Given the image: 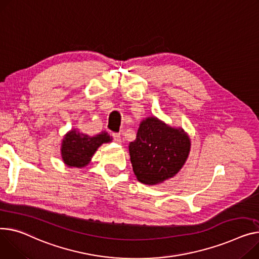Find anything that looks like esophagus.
I'll list each match as a JSON object with an SVG mask.
<instances>
[{
    "mask_svg": "<svg viewBox=\"0 0 259 259\" xmlns=\"http://www.w3.org/2000/svg\"><path fill=\"white\" fill-rule=\"evenodd\" d=\"M112 139H113V141H114L115 143H117V144L122 143V140H120V134H119V133H113V134H112Z\"/></svg>",
    "mask_w": 259,
    "mask_h": 259,
    "instance_id": "obj_1",
    "label": "esophagus"
}]
</instances>
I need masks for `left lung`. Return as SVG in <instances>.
Here are the masks:
<instances>
[{
	"label": "left lung",
	"instance_id": "8db88e82",
	"mask_svg": "<svg viewBox=\"0 0 259 259\" xmlns=\"http://www.w3.org/2000/svg\"><path fill=\"white\" fill-rule=\"evenodd\" d=\"M191 140L182 128H173L155 116L144 119L129 144L130 160L140 182L155 185L173 178L184 165Z\"/></svg>",
	"mask_w": 259,
	"mask_h": 259
}]
</instances>
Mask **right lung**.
Here are the masks:
<instances>
[{
    "label": "right lung",
    "mask_w": 259,
    "mask_h": 259,
    "mask_svg": "<svg viewBox=\"0 0 259 259\" xmlns=\"http://www.w3.org/2000/svg\"><path fill=\"white\" fill-rule=\"evenodd\" d=\"M112 141V137L105 131L90 136L79 132L78 129L68 131L62 140L61 157L67 166L84 167L88 165L98 148Z\"/></svg>",
    "instance_id": "1"
}]
</instances>
